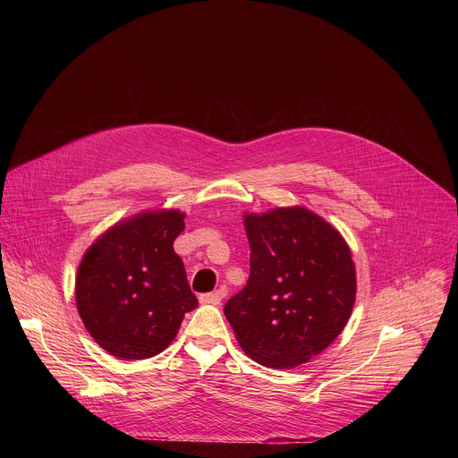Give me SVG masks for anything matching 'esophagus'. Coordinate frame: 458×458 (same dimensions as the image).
Here are the masks:
<instances>
[{
	"mask_svg": "<svg viewBox=\"0 0 458 458\" xmlns=\"http://www.w3.org/2000/svg\"><path fill=\"white\" fill-rule=\"evenodd\" d=\"M223 297H225V292H223V290H217V292H210V293H201V295H199V301H201L203 304H221Z\"/></svg>",
	"mask_w": 458,
	"mask_h": 458,
	"instance_id": "esophagus-1",
	"label": "esophagus"
}]
</instances>
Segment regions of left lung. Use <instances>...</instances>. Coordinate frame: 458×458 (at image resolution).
Segmentation results:
<instances>
[{"instance_id": "8db88e82", "label": "left lung", "mask_w": 458, "mask_h": 458, "mask_svg": "<svg viewBox=\"0 0 458 458\" xmlns=\"http://www.w3.org/2000/svg\"><path fill=\"white\" fill-rule=\"evenodd\" d=\"M246 286L225 304L241 348L259 364L293 368L330 346L355 302V267L341 233L306 208L244 216Z\"/></svg>"}]
</instances>
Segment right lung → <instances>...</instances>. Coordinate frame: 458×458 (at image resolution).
I'll return each instance as SVG.
<instances>
[{"label":"right lung","instance_id":"1","mask_svg":"<svg viewBox=\"0 0 458 458\" xmlns=\"http://www.w3.org/2000/svg\"><path fill=\"white\" fill-rule=\"evenodd\" d=\"M182 230L177 210L148 212L115 225L85 253L76 302L85 328L110 355L140 360L161 353L184 313L198 308L174 251Z\"/></svg>","mask_w":458,"mask_h":458}]
</instances>
